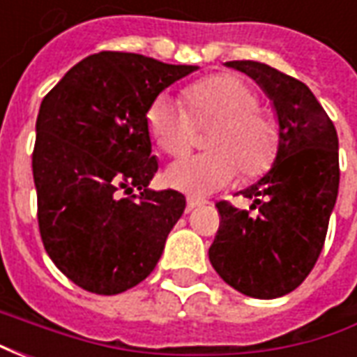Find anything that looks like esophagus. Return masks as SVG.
Masks as SVG:
<instances>
[{"instance_id": "esophagus-1", "label": "esophagus", "mask_w": 357, "mask_h": 357, "mask_svg": "<svg viewBox=\"0 0 357 357\" xmlns=\"http://www.w3.org/2000/svg\"><path fill=\"white\" fill-rule=\"evenodd\" d=\"M201 204L202 201H199V199H193V197H189V199H187V210H189V212L197 208V206H201Z\"/></svg>"}]
</instances>
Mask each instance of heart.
Here are the masks:
<instances>
[{
	"instance_id": "b5f03b06",
	"label": "heart",
	"mask_w": 357,
	"mask_h": 357,
	"mask_svg": "<svg viewBox=\"0 0 357 357\" xmlns=\"http://www.w3.org/2000/svg\"><path fill=\"white\" fill-rule=\"evenodd\" d=\"M187 107L158 95L147 109V132L160 153L185 155L195 124H216L206 139L208 153L187 156L166 172L172 187L193 197L216 193L239 176L258 178L271 168L279 151V128L260 112L256 89L235 74H216L185 89Z\"/></svg>"
}]
</instances>
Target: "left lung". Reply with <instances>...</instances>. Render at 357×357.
I'll use <instances>...</instances> for the list:
<instances>
[{"label":"left lung","instance_id":"left-lung-1","mask_svg":"<svg viewBox=\"0 0 357 357\" xmlns=\"http://www.w3.org/2000/svg\"><path fill=\"white\" fill-rule=\"evenodd\" d=\"M225 65L248 74L273 101L279 151L273 168L241 191L256 216L216 202L220 227L208 258L235 291L277 298L310 275L325 245L340 179L337 130L306 84L256 61Z\"/></svg>","mask_w":357,"mask_h":357}]
</instances>
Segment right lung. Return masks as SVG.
<instances>
[{
    "label": "right lung",
    "instance_id": "right-lung-1",
    "mask_svg": "<svg viewBox=\"0 0 357 357\" xmlns=\"http://www.w3.org/2000/svg\"><path fill=\"white\" fill-rule=\"evenodd\" d=\"M193 70L101 51L43 97L32 153L38 225L53 264L84 291L110 296L141 283L185 210L178 191L147 189L158 170L147 109Z\"/></svg>",
    "mask_w": 357,
    "mask_h": 357
}]
</instances>
